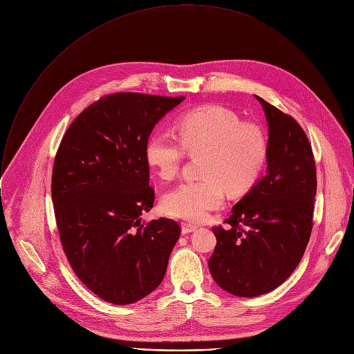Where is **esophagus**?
Listing matches in <instances>:
<instances>
[{
	"label": "esophagus",
	"instance_id": "esophagus-1",
	"mask_svg": "<svg viewBox=\"0 0 354 354\" xmlns=\"http://www.w3.org/2000/svg\"><path fill=\"white\" fill-rule=\"evenodd\" d=\"M197 230L196 225L193 224H187V223H182V234L186 235V234H190V232H194Z\"/></svg>",
	"mask_w": 354,
	"mask_h": 354
}]
</instances>
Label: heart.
<instances>
[{
    "label": "heart",
    "instance_id": "1",
    "mask_svg": "<svg viewBox=\"0 0 354 354\" xmlns=\"http://www.w3.org/2000/svg\"><path fill=\"white\" fill-rule=\"evenodd\" d=\"M180 142L165 131L151 134L145 144V161L161 179L176 176L185 149L190 156L203 154V179L185 182L169 190L161 201L165 214L187 221H203L224 203L225 189L245 193L261 178L268 158L262 130L242 123L232 111L210 105L193 109L176 122Z\"/></svg>",
    "mask_w": 354,
    "mask_h": 354
}]
</instances>
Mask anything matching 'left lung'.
I'll return each instance as SVG.
<instances>
[{
  "instance_id": "obj_1",
  "label": "left lung",
  "mask_w": 354,
  "mask_h": 354,
  "mask_svg": "<svg viewBox=\"0 0 354 354\" xmlns=\"http://www.w3.org/2000/svg\"><path fill=\"white\" fill-rule=\"evenodd\" d=\"M255 97L269 129L266 175L232 207L228 228H213L217 245L209 259L214 281L238 297L266 294L291 276L311 236L317 194L315 161L304 130Z\"/></svg>"
}]
</instances>
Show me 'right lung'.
<instances>
[{"label":"right lung","instance_id":"right-lung-1","mask_svg":"<svg viewBox=\"0 0 354 354\" xmlns=\"http://www.w3.org/2000/svg\"><path fill=\"white\" fill-rule=\"evenodd\" d=\"M185 97L120 92L86 108L59 147L52 198L66 257L99 298L127 306L162 281L179 224H141L154 205L145 144Z\"/></svg>","mask_w":354,"mask_h":354}]
</instances>
